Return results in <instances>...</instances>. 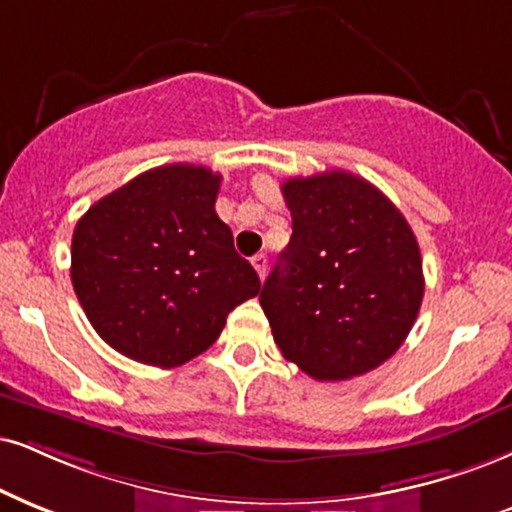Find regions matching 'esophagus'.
Instances as JSON below:
<instances>
[{"label": "esophagus", "instance_id": "obj_1", "mask_svg": "<svg viewBox=\"0 0 512 512\" xmlns=\"http://www.w3.org/2000/svg\"><path fill=\"white\" fill-rule=\"evenodd\" d=\"M251 263H254L258 277L263 280V277H266V270H268V256L266 254H256L254 258H251Z\"/></svg>", "mask_w": 512, "mask_h": 512}]
</instances>
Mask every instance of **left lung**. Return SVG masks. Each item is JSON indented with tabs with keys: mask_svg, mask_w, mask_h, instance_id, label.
Masks as SVG:
<instances>
[{
	"mask_svg": "<svg viewBox=\"0 0 512 512\" xmlns=\"http://www.w3.org/2000/svg\"><path fill=\"white\" fill-rule=\"evenodd\" d=\"M282 194L292 239L258 296L275 344L320 382L365 375L418 318V239L380 189L346 170L292 178Z\"/></svg>",
	"mask_w": 512,
	"mask_h": 512,
	"instance_id": "1",
	"label": "left lung"
}]
</instances>
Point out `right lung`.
<instances>
[{
    "label": "right lung",
    "mask_w": 512,
    "mask_h": 512,
    "mask_svg": "<svg viewBox=\"0 0 512 512\" xmlns=\"http://www.w3.org/2000/svg\"><path fill=\"white\" fill-rule=\"evenodd\" d=\"M220 173L151 168L78 220L71 280L99 337L137 363L178 368L223 332L227 313L261 292L216 213Z\"/></svg>",
    "instance_id": "right-lung-1"
}]
</instances>
